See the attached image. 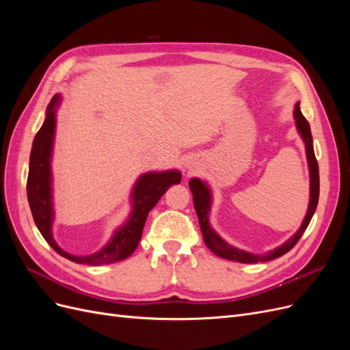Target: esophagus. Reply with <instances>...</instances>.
I'll return each mask as SVG.
<instances>
[{
  "instance_id": "1",
  "label": "esophagus",
  "mask_w": 350,
  "mask_h": 350,
  "mask_svg": "<svg viewBox=\"0 0 350 350\" xmlns=\"http://www.w3.org/2000/svg\"><path fill=\"white\" fill-rule=\"evenodd\" d=\"M187 166H188V165H187ZM188 167H191V166H188Z\"/></svg>"
}]
</instances>
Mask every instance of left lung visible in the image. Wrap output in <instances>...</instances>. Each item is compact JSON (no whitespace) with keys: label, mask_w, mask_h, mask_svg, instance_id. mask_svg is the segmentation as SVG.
<instances>
[{"label":"left lung","mask_w":350,"mask_h":350,"mask_svg":"<svg viewBox=\"0 0 350 350\" xmlns=\"http://www.w3.org/2000/svg\"><path fill=\"white\" fill-rule=\"evenodd\" d=\"M295 120H296V126H298V131L301 133L302 139L305 142V147H306V157H308V165H310V176H311V200H310V207L308 211H306V216L304 219V224L301 226V229L296 232V234L288 241L284 242L282 247L276 248L274 251L267 252L266 256H254V254L245 252L237 250L234 247H230L229 243H226L224 239H221L216 232L210 228L208 225V210H210V191L206 184H203L200 179H191L189 181V189L193 193V201H194V208L196 213L200 221V229L201 234H203L206 245L210 251H213L216 256L226 258V260H232V261H238V262H247V264H252V262H258V261H269L273 258H279L282 257L283 254H286L288 251H291L296 242L301 239V237L304 235V232L308 228L310 221L312 219L314 211L317 208V204H319V196H320V174H319V162L315 159V153H314V147H312V135H311V129L308 121L305 120V116L301 112L299 103L295 105Z\"/></svg>","instance_id":"left-lung-1"}]
</instances>
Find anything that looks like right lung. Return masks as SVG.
<instances>
[{
  "instance_id": "right-lung-1",
  "label": "right lung",
  "mask_w": 350,
  "mask_h": 350,
  "mask_svg": "<svg viewBox=\"0 0 350 350\" xmlns=\"http://www.w3.org/2000/svg\"><path fill=\"white\" fill-rule=\"evenodd\" d=\"M58 96L51 99L46 111V120L40 130L36 133L33 146L30 152L29 175H27V200L33 215V220L40 230L42 237L59 256L66 257L77 264L88 266H102L113 261H120L130 257L139 245L143 235V228L149 211L157 204V201L166 193V189L181 183V174L167 171L162 174H146L134 187V208L130 220L116 232L112 241L102 251L88 257H76L62 251L52 238V203H51V169L49 157L54 140L55 130V107Z\"/></svg>"
}]
</instances>
